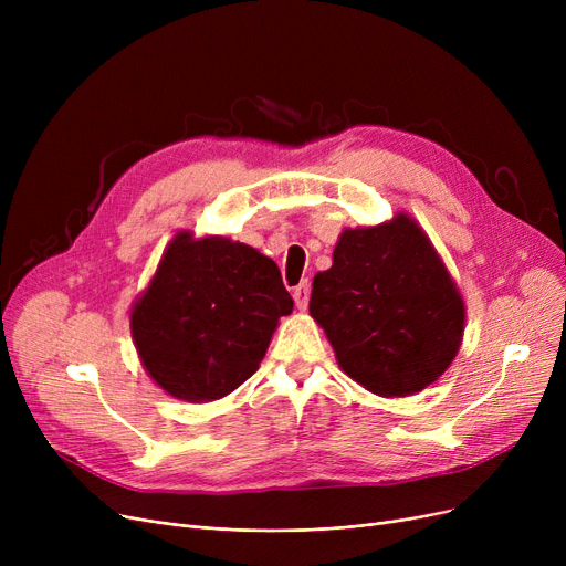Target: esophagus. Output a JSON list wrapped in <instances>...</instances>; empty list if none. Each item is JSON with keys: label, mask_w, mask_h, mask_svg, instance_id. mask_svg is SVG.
<instances>
[{"label": "esophagus", "mask_w": 566, "mask_h": 566, "mask_svg": "<svg viewBox=\"0 0 566 566\" xmlns=\"http://www.w3.org/2000/svg\"><path fill=\"white\" fill-rule=\"evenodd\" d=\"M293 301L298 310H307V305H310V282L307 280H303L298 286L293 289Z\"/></svg>", "instance_id": "34e87169"}]
</instances>
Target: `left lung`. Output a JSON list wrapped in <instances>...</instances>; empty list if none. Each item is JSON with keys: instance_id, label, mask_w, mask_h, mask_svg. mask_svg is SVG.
Here are the masks:
<instances>
[{"instance_id": "1", "label": "left lung", "mask_w": 566, "mask_h": 566, "mask_svg": "<svg viewBox=\"0 0 566 566\" xmlns=\"http://www.w3.org/2000/svg\"><path fill=\"white\" fill-rule=\"evenodd\" d=\"M310 314L342 371L378 397H408L438 380L465 323L454 280L406 213L342 231L333 268L312 282Z\"/></svg>"}]
</instances>
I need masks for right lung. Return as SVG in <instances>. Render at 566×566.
Instances as JSON below:
<instances>
[{
	"instance_id": "add662e5",
	"label": "right lung",
	"mask_w": 566,
	"mask_h": 566,
	"mask_svg": "<svg viewBox=\"0 0 566 566\" xmlns=\"http://www.w3.org/2000/svg\"><path fill=\"white\" fill-rule=\"evenodd\" d=\"M291 310L273 259L222 235L178 231L130 310V333L144 369L167 395L203 403L259 369Z\"/></svg>"
}]
</instances>
